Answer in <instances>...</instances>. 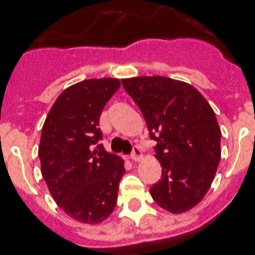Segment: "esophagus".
Segmentation results:
<instances>
[{"instance_id": "34e87169", "label": "esophagus", "mask_w": 255, "mask_h": 255, "mask_svg": "<svg viewBox=\"0 0 255 255\" xmlns=\"http://www.w3.org/2000/svg\"><path fill=\"white\" fill-rule=\"evenodd\" d=\"M141 157H142V153H141V147L134 145L133 150L131 153V159L132 160H140Z\"/></svg>"}]
</instances>
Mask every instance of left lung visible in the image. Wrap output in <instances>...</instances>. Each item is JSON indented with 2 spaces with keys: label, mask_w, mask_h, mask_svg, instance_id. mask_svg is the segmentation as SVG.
Here are the masks:
<instances>
[{
  "label": "left lung",
  "mask_w": 255,
  "mask_h": 255,
  "mask_svg": "<svg viewBox=\"0 0 255 255\" xmlns=\"http://www.w3.org/2000/svg\"><path fill=\"white\" fill-rule=\"evenodd\" d=\"M123 88L157 141L155 157L162 166L150 194L162 209L188 211L205 197L220 160V132L215 113L192 85L166 76L124 79Z\"/></svg>",
  "instance_id": "8db88e82"
}]
</instances>
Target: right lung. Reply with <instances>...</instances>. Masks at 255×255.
<instances>
[{
  "mask_svg": "<svg viewBox=\"0 0 255 255\" xmlns=\"http://www.w3.org/2000/svg\"><path fill=\"white\" fill-rule=\"evenodd\" d=\"M121 87L118 79H89L67 88L49 111L38 157L51 197L67 215L97 224L114 211L124 162L105 150L100 117Z\"/></svg>",
  "mask_w": 255,
  "mask_h": 255,
  "instance_id": "obj_1",
  "label": "right lung"
}]
</instances>
